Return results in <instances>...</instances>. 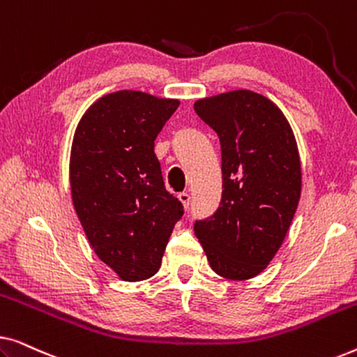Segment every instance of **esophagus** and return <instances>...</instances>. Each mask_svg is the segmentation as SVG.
<instances>
[{
  "label": "esophagus",
  "mask_w": 357,
  "mask_h": 357,
  "mask_svg": "<svg viewBox=\"0 0 357 357\" xmlns=\"http://www.w3.org/2000/svg\"><path fill=\"white\" fill-rule=\"evenodd\" d=\"M178 199H180V203L183 204V208L187 209L188 206H190V193H187V192H182V193H178Z\"/></svg>",
  "instance_id": "obj_1"
}]
</instances>
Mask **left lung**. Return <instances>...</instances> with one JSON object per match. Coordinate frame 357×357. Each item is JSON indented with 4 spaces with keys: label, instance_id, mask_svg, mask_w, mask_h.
Returning <instances> with one entry per match:
<instances>
[{
    "label": "left lung",
    "instance_id": "left-lung-1",
    "mask_svg": "<svg viewBox=\"0 0 357 357\" xmlns=\"http://www.w3.org/2000/svg\"><path fill=\"white\" fill-rule=\"evenodd\" d=\"M221 141L222 198L195 222L209 266L226 280L255 278L280 250L301 198L302 172L289 121L265 96L238 89L195 102Z\"/></svg>",
    "mask_w": 357,
    "mask_h": 357
}]
</instances>
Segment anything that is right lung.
Here are the masks:
<instances>
[{
    "label": "right lung",
    "mask_w": 357,
    "mask_h": 357,
    "mask_svg": "<svg viewBox=\"0 0 357 357\" xmlns=\"http://www.w3.org/2000/svg\"><path fill=\"white\" fill-rule=\"evenodd\" d=\"M141 91L97 99L71 144V198L96 255L123 281L159 271L183 206L165 190L154 139L177 107Z\"/></svg>",
    "instance_id": "obj_1"
}]
</instances>
